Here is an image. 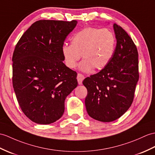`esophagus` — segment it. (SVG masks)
I'll return each mask as SVG.
<instances>
[{"instance_id": "obj_1", "label": "esophagus", "mask_w": 155, "mask_h": 155, "mask_svg": "<svg viewBox=\"0 0 155 155\" xmlns=\"http://www.w3.org/2000/svg\"><path fill=\"white\" fill-rule=\"evenodd\" d=\"M77 78L78 84H82V81H83V80L84 79V76L83 74H82L81 73H78Z\"/></svg>"}]
</instances>
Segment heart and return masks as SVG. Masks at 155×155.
<instances>
[{
	"label": "heart",
	"instance_id": "heart-1",
	"mask_svg": "<svg viewBox=\"0 0 155 155\" xmlns=\"http://www.w3.org/2000/svg\"><path fill=\"white\" fill-rule=\"evenodd\" d=\"M116 39L107 29L86 28L75 34L71 45L63 44L61 48L64 64L69 69L76 67L77 62L83 59L79 69L83 72L104 69L112 57Z\"/></svg>",
	"mask_w": 155,
	"mask_h": 155
}]
</instances>
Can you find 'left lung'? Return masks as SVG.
Segmentation results:
<instances>
[{"label": "left lung", "instance_id": "8db88e82", "mask_svg": "<svg viewBox=\"0 0 155 155\" xmlns=\"http://www.w3.org/2000/svg\"><path fill=\"white\" fill-rule=\"evenodd\" d=\"M113 27L117 44L110 61L82 82L88 91L87 113L102 122L113 121L126 112L139 80L138 52L134 42L121 27L116 24Z\"/></svg>", "mask_w": 155, "mask_h": 155}]
</instances>
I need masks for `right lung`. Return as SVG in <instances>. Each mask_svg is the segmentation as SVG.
<instances>
[{
	"mask_svg": "<svg viewBox=\"0 0 155 155\" xmlns=\"http://www.w3.org/2000/svg\"><path fill=\"white\" fill-rule=\"evenodd\" d=\"M77 20L35 21L17 43L12 84L24 114L38 124L62 117L67 96L77 87V73L63 63L61 48Z\"/></svg>",
	"mask_w": 155,
	"mask_h": 155,
	"instance_id": "add662e5",
	"label": "right lung"
}]
</instances>
